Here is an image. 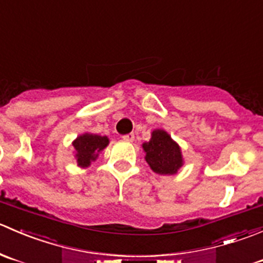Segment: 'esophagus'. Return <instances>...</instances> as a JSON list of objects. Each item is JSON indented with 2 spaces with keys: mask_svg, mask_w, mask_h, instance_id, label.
Wrapping results in <instances>:
<instances>
[{
  "mask_svg": "<svg viewBox=\"0 0 263 263\" xmlns=\"http://www.w3.org/2000/svg\"><path fill=\"white\" fill-rule=\"evenodd\" d=\"M123 140H125V142H133V140H134V134L130 133V134L123 135Z\"/></svg>",
  "mask_w": 263,
  "mask_h": 263,
  "instance_id": "34e87169",
  "label": "esophagus"
}]
</instances>
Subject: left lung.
<instances>
[{"instance_id":"left-lung-1","label":"left lung","mask_w":263,"mask_h":263,"mask_svg":"<svg viewBox=\"0 0 263 263\" xmlns=\"http://www.w3.org/2000/svg\"><path fill=\"white\" fill-rule=\"evenodd\" d=\"M143 149L149 167L160 175H174L184 163L179 144L162 129L152 132L149 142L143 143Z\"/></svg>"}]
</instances>
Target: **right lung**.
<instances>
[{"mask_svg": "<svg viewBox=\"0 0 263 263\" xmlns=\"http://www.w3.org/2000/svg\"><path fill=\"white\" fill-rule=\"evenodd\" d=\"M108 142L110 140L107 137H101V135L92 134V133H84V134L79 135L72 142L78 166L80 167L90 166L92 161L97 160L101 151L107 147Z\"/></svg>", "mask_w": 263, "mask_h": 263, "instance_id": "1", "label": "right lung"}]
</instances>
